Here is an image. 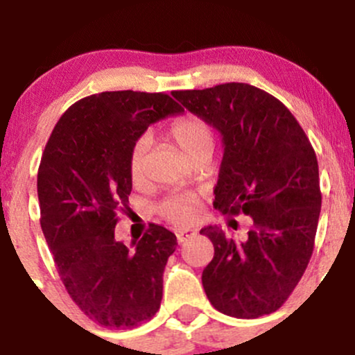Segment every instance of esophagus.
Instances as JSON below:
<instances>
[{
	"instance_id": "obj_1",
	"label": "esophagus",
	"mask_w": 355,
	"mask_h": 355,
	"mask_svg": "<svg viewBox=\"0 0 355 355\" xmlns=\"http://www.w3.org/2000/svg\"><path fill=\"white\" fill-rule=\"evenodd\" d=\"M193 234H197L196 230H190V227H180V230H177L178 243H184V241L187 240V238L193 236Z\"/></svg>"
}]
</instances>
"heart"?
I'll return each mask as SVG.
<instances>
[{
	"mask_svg": "<svg viewBox=\"0 0 355 355\" xmlns=\"http://www.w3.org/2000/svg\"><path fill=\"white\" fill-rule=\"evenodd\" d=\"M170 134L175 143L178 144V148L187 156L192 155L197 149L214 144V134H212L211 125L202 117L193 114H185L184 117L177 119L171 124ZM148 149V134H141L130 146L128 166L132 180L143 178ZM158 212L162 218L168 219V221L184 225V223H190L196 219L197 212H199V199L193 193H171V196L162 200V204L158 206Z\"/></svg>",
	"mask_w": 355,
	"mask_h": 355,
	"instance_id": "1",
	"label": "heart"
}]
</instances>
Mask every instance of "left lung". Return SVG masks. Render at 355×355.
<instances>
[{"label":"left lung","mask_w":355,"mask_h":355,"mask_svg":"<svg viewBox=\"0 0 355 355\" xmlns=\"http://www.w3.org/2000/svg\"><path fill=\"white\" fill-rule=\"evenodd\" d=\"M171 95L223 136L214 207L253 219V230L240 243L219 226L200 230L214 245L202 272L204 291L227 316L270 315L303 277L315 246L322 209L315 149L284 103L252 85L225 83Z\"/></svg>","instance_id":"1"}]
</instances>
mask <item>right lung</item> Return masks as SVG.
<instances>
[{
	"label": "right lung",
	"instance_id": "add662e5",
	"mask_svg": "<svg viewBox=\"0 0 355 355\" xmlns=\"http://www.w3.org/2000/svg\"><path fill=\"white\" fill-rule=\"evenodd\" d=\"M182 110L166 93L89 95L61 115L42 153L40 227L71 300L102 327H136L159 309L177 236L149 225L129 250L115 226L129 209L130 146L149 124Z\"/></svg>",
	"mask_w": 355,
	"mask_h": 355
}]
</instances>
